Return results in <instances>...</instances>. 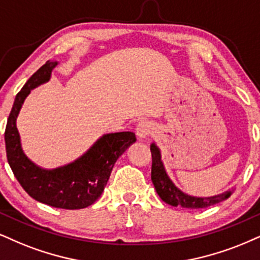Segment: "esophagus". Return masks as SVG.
<instances>
[{
	"label": "esophagus",
	"instance_id": "1",
	"mask_svg": "<svg viewBox=\"0 0 260 260\" xmlns=\"http://www.w3.org/2000/svg\"><path fill=\"white\" fill-rule=\"evenodd\" d=\"M153 131H154V126H153V124L148 120L140 121V123L137 124L136 135L141 140L147 139V137H148L149 135H152Z\"/></svg>",
	"mask_w": 260,
	"mask_h": 260
}]
</instances>
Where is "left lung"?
<instances>
[{"label": "left lung", "mask_w": 260, "mask_h": 260, "mask_svg": "<svg viewBox=\"0 0 260 260\" xmlns=\"http://www.w3.org/2000/svg\"><path fill=\"white\" fill-rule=\"evenodd\" d=\"M150 152H152V182L160 199L171 206H182L184 208H190V210L205 208L226 200L235 190L234 188H230L229 190L224 191L222 194L208 198H199L185 194L181 189L176 187L174 182L170 179L165 166L162 164L161 153L155 143L150 145Z\"/></svg>", "instance_id": "obj_1"}]
</instances>
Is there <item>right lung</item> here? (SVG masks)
<instances>
[{
    "label": "right lung",
    "instance_id": "1",
    "mask_svg": "<svg viewBox=\"0 0 260 260\" xmlns=\"http://www.w3.org/2000/svg\"><path fill=\"white\" fill-rule=\"evenodd\" d=\"M57 61H47L30 77L15 96L5 133L8 164L15 178L32 199L65 210L90 206L101 197L117 159L136 141L130 131L106 134L82 156L70 164L47 170L35 164L21 148L17 118L32 89L47 83Z\"/></svg>",
    "mask_w": 260,
    "mask_h": 260
}]
</instances>
